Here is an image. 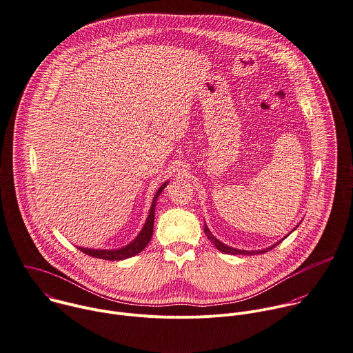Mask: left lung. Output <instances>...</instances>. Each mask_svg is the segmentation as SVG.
Listing matches in <instances>:
<instances>
[{
  "label": "left lung",
  "instance_id": "left-lung-1",
  "mask_svg": "<svg viewBox=\"0 0 353 353\" xmlns=\"http://www.w3.org/2000/svg\"><path fill=\"white\" fill-rule=\"evenodd\" d=\"M298 227V225H296ZM295 227V228H296ZM294 228V230H295ZM203 231H205V234H206V237L213 243V245L220 251V252H224V254H230V255H256V254H265V252H268V251H270V250H273L274 247H277L281 241H279V243H276V244H273L272 247H269V248H266V250H261V251H243V250H237V248H231V247H228V245H225V244H223L221 241H219L214 236H213V234L209 231V228H208V225L205 224L203 225Z\"/></svg>",
  "mask_w": 353,
  "mask_h": 353
}]
</instances>
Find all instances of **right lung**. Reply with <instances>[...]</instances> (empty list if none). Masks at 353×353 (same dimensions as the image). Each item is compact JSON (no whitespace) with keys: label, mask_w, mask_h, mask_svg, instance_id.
Instances as JSON below:
<instances>
[{"label":"right lung","mask_w":353,"mask_h":353,"mask_svg":"<svg viewBox=\"0 0 353 353\" xmlns=\"http://www.w3.org/2000/svg\"><path fill=\"white\" fill-rule=\"evenodd\" d=\"M168 185V181L163 183L159 190L157 191L152 205L150 208V214L147 217V221L143 227V230L140 231L139 236L126 247H122L121 250H90V248H81L77 247L83 254L90 255L92 258H98V259H105V261H123L128 258H132L137 254H140L151 241L152 232H154V220H155V205L158 201V196L161 195V192L165 190V187Z\"/></svg>","instance_id":"add662e5"}]
</instances>
